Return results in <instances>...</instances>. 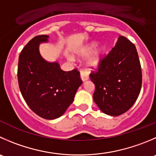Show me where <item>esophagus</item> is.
I'll return each instance as SVG.
<instances>
[{
	"label": "esophagus",
	"instance_id": "obj_1",
	"mask_svg": "<svg viewBox=\"0 0 156 156\" xmlns=\"http://www.w3.org/2000/svg\"><path fill=\"white\" fill-rule=\"evenodd\" d=\"M80 76H81V80H82L83 81H87V80L88 79V75H87V74L85 72H84L83 70L80 71Z\"/></svg>",
	"mask_w": 156,
	"mask_h": 156
}]
</instances>
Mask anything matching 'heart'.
I'll return each mask as SVG.
<instances>
[{
    "label": "heart",
    "instance_id": "heart-1",
    "mask_svg": "<svg viewBox=\"0 0 156 156\" xmlns=\"http://www.w3.org/2000/svg\"><path fill=\"white\" fill-rule=\"evenodd\" d=\"M95 46L96 44L95 43H90L88 46H86L82 51H81V55H87L92 52V51L94 49ZM103 54V50L101 48H98L96 49L94 51L93 54H92L91 57L90 58L88 61V64L90 65L92 67H98V65L100 64V62H101V56H102Z\"/></svg>",
    "mask_w": 156,
    "mask_h": 156
}]
</instances>
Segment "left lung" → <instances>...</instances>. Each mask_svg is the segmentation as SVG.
Masks as SVG:
<instances>
[{
    "instance_id": "1",
    "label": "left lung",
    "mask_w": 156,
    "mask_h": 156,
    "mask_svg": "<svg viewBox=\"0 0 156 156\" xmlns=\"http://www.w3.org/2000/svg\"><path fill=\"white\" fill-rule=\"evenodd\" d=\"M90 78L95 86L94 101L101 111L110 116L127 111L142 87L141 65L135 45L120 36Z\"/></svg>"
}]
</instances>
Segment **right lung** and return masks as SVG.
Listing matches in <instances>:
<instances>
[{"mask_svg": "<svg viewBox=\"0 0 156 156\" xmlns=\"http://www.w3.org/2000/svg\"><path fill=\"white\" fill-rule=\"evenodd\" d=\"M48 38L47 35L35 36L23 49L17 78L21 94L30 108L42 118L54 120L73 102L82 81L78 69L65 72L58 62L43 59L39 45L47 42Z\"/></svg>", "mask_w": 156, "mask_h": 156, "instance_id": "obj_1", "label": "right lung"}]
</instances>
